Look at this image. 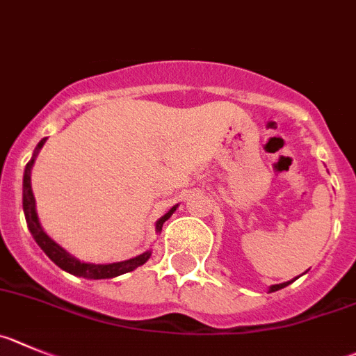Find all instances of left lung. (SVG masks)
Listing matches in <instances>:
<instances>
[{"label":"left lung","mask_w":356,"mask_h":356,"mask_svg":"<svg viewBox=\"0 0 356 356\" xmlns=\"http://www.w3.org/2000/svg\"><path fill=\"white\" fill-rule=\"evenodd\" d=\"M295 279H297V277H295ZM295 279H291V281H286V283L274 284V286H270V290H268V291H277V290H281V288H284V286H288V284H290V283H293Z\"/></svg>","instance_id":"obj_1"}]
</instances>
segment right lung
I'll list each match as a JSON object with an SVG mask.
<instances>
[{
    "label": "right lung",
    "mask_w": 356,
    "mask_h": 356,
    "mask_svg": "<svg viewBox=\"0 0 356 356\" xmlns=\"http://www.w3.org/2000/svg\"><path fill=\"white\" fill-rule=\"evenodd\" d=\"M47 137L42 138L38 142V145L35 147V152H33V158L29 159L28 165H26L24 170V179H22V209H24V216H26V223H28L29 232H31L33 238L36 241V244L43 249V253L47 254L59 268L63 270L70 272L73 275H79V277H86V279H112L118 277V275L126 274V272L135 270L137 267L144 265L145 261L149 260L151 257V251H145V253L138 254L135 258H129V260L124 261H115V264H84V261L77 260L75 257H72L70 253H66L65 249L61 248L59 244H56L51 237H49L45 232H43L42 225L38 221V214H36V205H35V195H33L31 189V168L33 163H35L36 156H38L40 149L43 147ZM177 205L170 209L165 216L156 221V232H161L163 223L170 218L172 214L175 212Z\"/></svg>",
    "instance_id": "right-lung-1"
}]
</instances>
